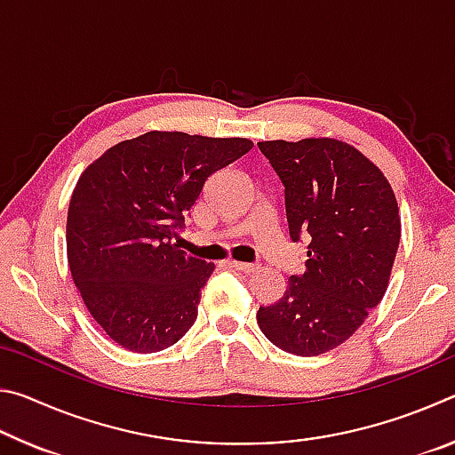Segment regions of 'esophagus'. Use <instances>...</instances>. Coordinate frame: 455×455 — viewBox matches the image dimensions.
Segmentation results:
<instances>
[{
    "mask_svg": "<svg viewBox=\"0 0 455 455\" xmlns=\"http://www.w3.org/2000/svg\"><path fill=\"white\" fill-rule=\"evenodd\" d=\"M228 265L233 267V268H236V271H243V273H255L257 271V265H252V263H241V260H228Z\"/></svg>",
    "mask_w": 455,
    "mask_h": 455,
    "instance_id": "esophagus-1",
    "label": "esophagus"
}]
</instances>
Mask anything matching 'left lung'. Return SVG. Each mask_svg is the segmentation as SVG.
<instances>
[{"instance_id": "1", "label": "left lung", "mask_w": 455, "mask_h": 455, "mask_svg": "<svg viewBox=\"0 0 455 455\" xmlns=\"http://www.w3.org/2000/svg\"><path fill=\"white\" fill-rule=\"evenodd\" d=\"M260 152L284 184L289 235H311L305 273L260 307L257 323L276 347L313 357L363 325L387 291L402 219L389 180L365 154L337 138L265 140Z\"/></svg>"}]
</instances>
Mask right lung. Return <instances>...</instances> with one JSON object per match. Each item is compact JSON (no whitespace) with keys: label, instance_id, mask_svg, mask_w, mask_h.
Returning a JSON list of instances; mask_svg holds the SVG:
<instances>
[{"label":"right lung","instance_id":"obj_1","mask_svg":"<svg viewBox=\"0 0 455 455\" xmlns=\"http://www.w3.org/2000/svg\"><path fill=\"white\" fill-rule=\"evenodd\" d=\"M249 138L152 130L122 140L76 182L66 222L68 265L104 333L134 353L171 347L195 325L212 263L187 257L176 228Z\"/></svg>","mask_w":455,"mask_h":455}]
</instances>
